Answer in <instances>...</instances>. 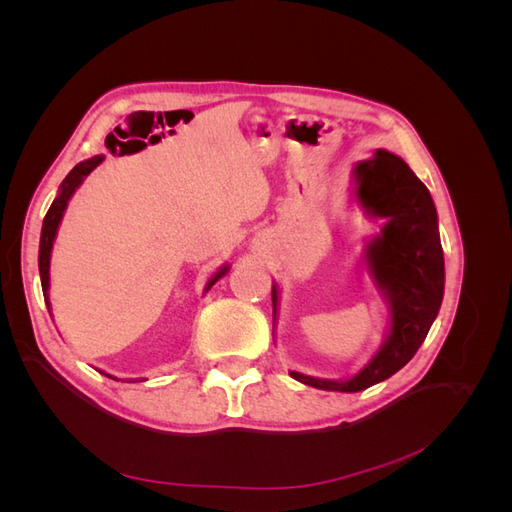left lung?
Segmentation results:
<instances>
[{"label": "left lung", "mask_w": 512, "mask_h": 512, "mask_svg": "<svg viewBox=\"0 0 512 512\" xmlns=\"http://www.w3.org/2000/svg\"><path fill=\"white\" fill-rule=\"evenodd\" d=\"M356 196L367 213L386 218L382 235L367 245L376 286L391 303V333L384 346L350 380H320L290 371L294 380L324 391L356 393L404 367L436 320L444 294V254L438 213L425 183L410 166L378 149L374 160L356 164ZM273 316L277 288L273 286Z\"/></svg>", "instance_id": "8db88e82"}]
</instances>
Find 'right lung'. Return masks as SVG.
I'll list each match as a JSON object with an SVG mask.
<instances>
[{"instance_id":"1","label":"right lung","mask_w":512,"mask_h":512,"mask_svg":"<svg viewBox=\"0 0 512 512\" xmlns=\"http://www.w3.org/2000/svg\"><path fill=\"white\" fill-rule=\"evenodd\" d=\"M104 158L102 156H96L91 160H85L81 164H76L68 177L61 181V190L57 194V198L53 200V205L49 207V211H46L44 215V222H42V235H40V254H38V267H40V282H42V292H44V301L46 305H49V267H51V250H53V241H55V235H57V228H59V222L61 218H64V211L68 207V200L70 196L74 194V190L79 188V185L83 183V179L94 170ZM228 271V267L220 269L218 273H215L211 277V282L207 284V290L220 280V277Z\"/></svg>"}]
</instances>
